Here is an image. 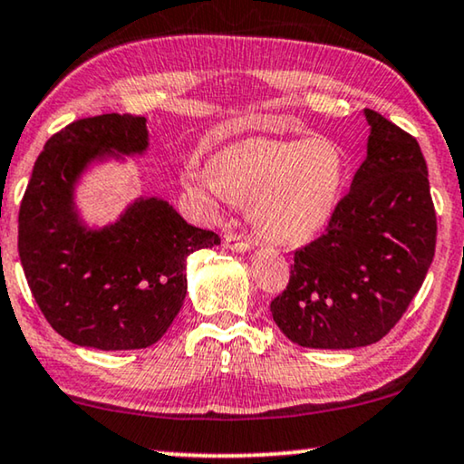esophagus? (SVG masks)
<instances>
[{
  "instance_id": "1",
  "label": "esophagus",
  "mask_w": 464,
  "mask_h": 464,
  "mask_svg": "<svg viewBox=\"0 0 464 464\" xmlns=\"http://www.w3.org/2000/svg\"><path fill=\"white\" fill-rule=\"evenodd\" d=\"M225 247H229L233 252H247L252 247V241L244 233H227Z\"/></svg>"
}]
</instances>
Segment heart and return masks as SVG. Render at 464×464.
I'll return each mask as SVG.
<instances>
[{
    "mask_svg": "<svg viewBox=\"0 0 464 464\" xmlns=\"http://www.w3.org/2000/svg\"><path fill=\"white\" fill-rule=\"evenodd\" d=\"M348 172V156L329 137H247L227 145L212 166L188 170L191 189L254 204L258 229L279 244H300L327 225Z\"/></svg>",
    "mask_w": 464,
    "mask_h": 464,
    "instance_id": "1",
    "label": "heart"
}]
</instances>
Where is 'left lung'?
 I'll return each instance as SVG.
<instances>
[{
    "instance_id": "1",
    "label": "left lung",
    "mask_w": 464,
    "mask_h": 464,
    "mask_svg": "<svg viewBox=\"0 0 464 464\" xmlns=\"http://www.w3.org/2000/svg\"><path fill=\"white\" fill-rule=\"evenodd\" d=\"M366 160L324 233L294 252L271 302L279 329L304 348L375 343L402 319L430 271L438 218L417 140L375 110Z\"/></svg>"
}]
</instances>
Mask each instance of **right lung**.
Segmentation results:
<instances>
[{
  "mask_svg": "<svg viewBox=\"0 0 464 464\" xmlns=\"http://www.w3.org/2000/svg\"><path fill=\"white\" fill-rule=\"evenodd\" d=\"M148 148L143 116L100 114L60 129L34 162L18 212V254L33 298L64 340L98 350L156 343L188 294L185 260L220 244L164 199H140L102 231L72 210V188L93 158Z\"/></svg>",
  "mask_w": 464,
  "mask_h": 464,
  "instance_id": "right-lung-1",
  "label": "right lung"
}]
</instances>
